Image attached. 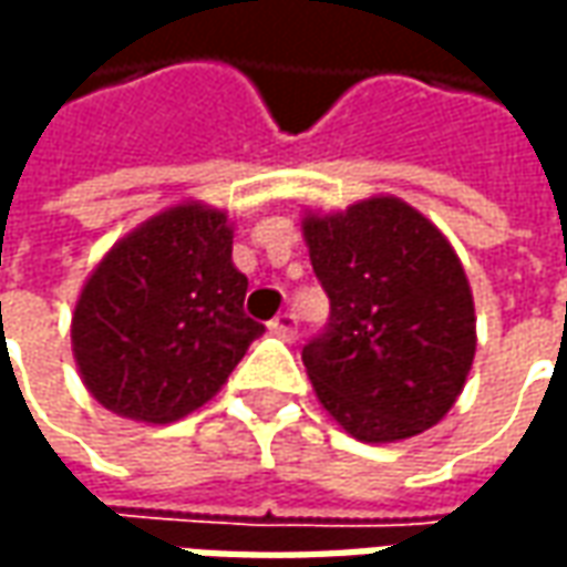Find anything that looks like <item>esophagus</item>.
Masks as SVG:
<instances>
[{
    "mask_svg": "<svg viewBox=\"0 0 567 567\" xmlns=\"http://www.w3.org/2000/svg\"><path fill=\"white\" fill-rule=\"evenodd\" d=\"M270 331L276 333V337H282V340H295L297 337V316L295 312H282V316H276V319L270 321Z\"/></svg>",
    "mask_w": 567,
    "mask_h": 567,
    "instance_id": "1",
    "label": "esophagus"
}]
</instances>
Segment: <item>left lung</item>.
<instances>
[{
	"label": "left lung",
	"instance_id": "1",
	"mask_svg": "<svg viewBox=\"0 0 567 567\" xmlns=\"http://www.w3.org/2000/svg\"><path fill=\"white\" fill-rule=\"evenodd\" d=\"M303 239L331 300L328 331L303 346L321 406L361 443L437 425L476 352L474 295L450 239L398 197L307 212Z\"/></svg>",
	"mask_w": 567,
	"mask_h": 567
}]
</instances>
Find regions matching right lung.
I'll list each match as a JSON object with an SVG mask.
<instances>
[{"label":"right lung","mask_w":567,"mask_h":567,"mask_svg":"<svg viewBox=\"0 0 567 567\" xmlns=\"http://www.w3.org/2000/svg\"><path fill=\"white\" fill-rule=\"evenodd\" d=\"M230 255L227 212L194 199L105 251L72 312V355L105 410L166 425L218 394L264 333Z\"/></svg>","instance_id":"1"}]
</instances>
